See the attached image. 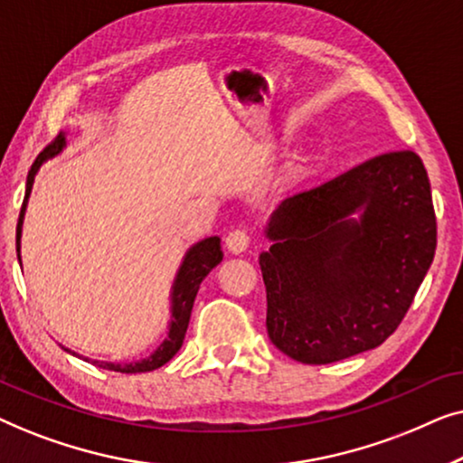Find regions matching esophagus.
Listing matches in <instances>:
<instances>
[{"instance_id": "34e87169", "label": "esophagus", "mask_w": 463, "mask_h": 463, "mask_svg": "<svg viewBox=\"0 0 463 463\" xmlns=\"http://www.w3.org/2000/svg\"><path fill=\"white\" fill-rule=\"evenodd\" d=\"M249 242H250L249 233L242 230H233L227 233V238H225L227 250L233 252V255H240V252H244L246 249H249Z\"/></svg>"}]
</instances>
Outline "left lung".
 Returning <instances> with one entry per match:
<instances>
[{"instance_id":"8db88e82","label":"left lung","mask_w":463,"mask_h":463,"mask_svg":"<svg viewBox=\"0 0 463 463\" xmlns=\"http://www.w3.org/2000/svg\"><path fill=\"white\" fill-rule=\"evenodd\" d=\"M265 236V326L278 350L297 363L328 364L382 345L436 250L421 157L390 151L287 198Z\"/></svg>"}]
</instances>
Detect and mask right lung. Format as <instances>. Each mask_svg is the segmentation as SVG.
Here are the masks:
<instances>
[{
  "label": "right lung",
  "instance_id": "obj_1",
  "mask_svg": "<svg viewBox=\"0 0 463 463\" xmlns=\"http://www.w3.org/2000/svg\"><path fill=\"white\" fill-rule=\"evenodd\" d=\"M67 138L65 135H61L54 138L52 143L48 145L46 149L42 151L40 156L35 157L33 166L29 170L27 176V189H24V200H23V208H21V217H18V225H16V252H18V261H21V233H23V219H24V211H27L29 204V195L31 189H33V181L37 170L43 162L52 160L54 156H59L62 149H65ZM223 261V250H221V238L219 236H211L195 242L192 249L185 252L183 261L179 265V271H176L175 282H173V290H170V325H168V335L166 339L157 345V350L154 354H149L147 358L138 360V363H128V364H119V363H105V360H88V363L100 366V369L107 371H116V373H147V371H156L160 369L162 364H166L170 358L175 356L176 352L181 350L183 339H185L187 333V325H189V316H192V307L195 301V295H198V288L204 278L211 274L213 268ZM65 352L78 354L67 350ZM81 358V356H80Z\"/></svg>",
  "mask_w": 463,
  "mask_h": 463
}]
</instances>
